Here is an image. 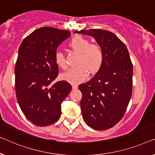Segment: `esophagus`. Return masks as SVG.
Instances as JSON below:
<instances>
[{
    "label": "esophagus",
    "mask_w": 155,
    "mask_h": 155,
    "mask_svg": "<svg viewBox=\"0 0 155 155\" xmlns=\"http://www.w3.org/2000/svg\"><path fill=\"white\" fill-rule=\"evenodd\" d=\"M78 88L77 85H72V89L73 90H76V89Z\"/></svg>",
    "instance_id": "34e87169"
}]
</instances>
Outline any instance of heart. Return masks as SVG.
<instances>
[{"label": "heart", "mask_w": 155, "mask_h": 155, "mask_svg": "<svg viewBox=\"0 0 155 155\" xmlns=\"http://www.w3.org/2000/svg\"><path fill=\"white\" fill-rule=\"evenodd\" d=\"M69 47L79 54L77 68L70 69L62 74L63 80L71 84H80L88 78L89 73L95 75L101 69L104 62V53L97 44H91L90 41L81 36H76L71 39ZM55 62L62 69H67L66 60L61 52L55 54Z\"/></svg>", "instance_id": "obj_1"}]
</instances>
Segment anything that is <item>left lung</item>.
Returning <instances> with one entry per match:
<instances>
[{"mask_svg":"<svg viewBox=\"0 0 155 155\" xmlns=\"http://www.w3.org/2000/svg\"><path fill=\"white\" fill-rule=\"evenodd\" d=\"M93 36L104 53V62L94 77L78 88L81 109L88 126L104 130L112 128L125 114L132 95L133 64L126 45L112 32L102 29L75 31Z\"/></svg>","mask_w":155,"mask_h":155,"instance_id":"8db88e82","label":"left lung"}]
</instances>
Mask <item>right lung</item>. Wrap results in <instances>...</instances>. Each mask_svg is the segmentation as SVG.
<instances>
[{
  "label": "right lung",
  "mask_w": 155,
  "mask_h": 155,
  "mask_svg": "<svg viewBox=\"0 0 155 155\" xmlns=\"http://www.w3.org/2000/svg\"><path fill=\"white\" fill-rule=\"evenodd\" d=\"M70 32L41 27L26 37L18 51L15 67V91L21 111L38 126L53 124L61 116V104L71 90L70 84L60 81L55 62L57 48Z\"/></svg>",
  "instance_id": "1"
}]
</instances>
